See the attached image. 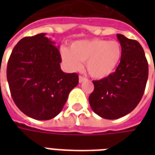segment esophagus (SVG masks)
Masks as SVG:
<instances>
[{"instance_id":"34e87169","label":"esophagus","mask_w":155,"mask_h":155,"mask_svg":"<svg viewBox=\"0 0 155 155\" xmlns=\"http://www.w3.org/2000/svg\"><path fill=\"white\" fill-rule=\"evenodd\" d=\"M87 81V78L84 77V76H82V75H80L79 76V82L80 83H82V82H84V81Z\"/></svg>"}]
</instances>
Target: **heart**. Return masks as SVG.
Returning a JSON list of instances; mask_svg holds the SVG:
<instances>
[{"label": "heart", "mask_w": 155, "mask_h": 155, "mask_svg": "<svg viewBox=\"0 0 155 155\" xmlns=\"http://www.w3.org/2000/svg\"><path fill=\"white\" fill-rule=\"evenodd\" d=\"M61 54L71 71H80L82 62H86V69L91 76L104 79L115 71L122 57V47L116 41L84 40L74 42L70 50L61 48Z\"/></svg>", "instance_id": "b5f03b06"}]
</instances>
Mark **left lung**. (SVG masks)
Returning <instances> with one entry per match:
<instances>
[{
	"label": "left lung",
	"instance_id": "1",
	"mask_svg": "<svg viewBox=\"0 0 155 155\" xmlns=\"http://www.w3.org/2000/svg\"><path fill=\"white\" fill-rule=\"evenodd\" d=\"M122 47L120 64L113 74L94 81V91L89 97L95 114L115 120L134 110L146 86L149 65L143 48L137 41L117 34Z\"/></svg>",
	"mask_w": 155,
	"mask_h": 155
}]
</instances>
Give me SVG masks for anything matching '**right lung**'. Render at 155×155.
<instances>
[{"label": "right lung", "instance_id": "1", "mask_svg": "<svg viewBox=\"0 0 155 155\" xmlns=\"http://www.w3.org/2000/svg\"><path fill=\"white\" fill-rule=\"evenodd\" d=\"M61 62L59 49L45 33L24 37L15 45L6 76L13 101L27 116L47 120L62 110L79 76L63 72Z\"/></svg>", "mask_w": 155, "mask_h": 155}]
</instances>
